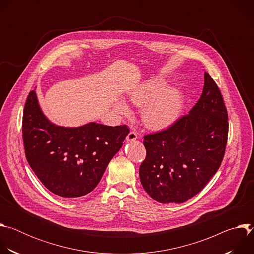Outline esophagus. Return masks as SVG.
I'll use <instances>...</instances> for the list:
<instances>
[{
  "instance_id": "obj_1",
  "label": "esophagus",
  "mask_w": 254,
  "mask_h": 254,
  "mask_svg": "<svg viewBox=\"0 0 254 254\" xmlns=\"http://www.w3.org/2000/svg\"><path fill=\"white\" fill-rule=\"evenodd\" d=\"M136 138H137V134H136V132L133 131V130H130V131L127 133V141H133V140H135Z\"/></svg>"
}]
</instances>
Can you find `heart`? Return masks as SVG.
I'll return each mask as SVG.
<instances>
[{
    "mask_svg": "<svg viewBox=\"0 0 254 254\" xmlns=\"http://www.w3.org/2000/svg\"><path fill=\"white\" fill-rule=\"evenodd\" d=\"M161 79H153L143 83L129 94V100L137 107H142L143 124L152 129H164L172 126L179 117L183 97L176 88H165ZM116 110L122 115H128L127 105L120 101Z\"/></svg>",
    "mask_w": 254,
    "mask_h": 254,
    "instance_id": "b5f03b06",
    "label": "heart"
}]
</instances>
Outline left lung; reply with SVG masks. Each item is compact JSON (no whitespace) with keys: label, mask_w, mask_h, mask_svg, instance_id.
I'll return each mask as SVG.
<instances>
[{"label":"left lung","mask_w":254,"mask_h":254,"mask_svg":"<svg viewBox=\"0 0 254 254\" xmlns=\"http://www.w3.org/2000/svg\"><path fill=\"white\" fill-rule=\"evenodd\" d=\"M228 128L221 91L205 72L202 94L190 113L143 136L147 155L139 179L144 191L160 203H182L197 195L223 161Z\"/></svg>","instance_id":"obj_1"}]
</instances>
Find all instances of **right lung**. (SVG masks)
Wrapping results in <instances>:
<instances>
[{
	"instance_id": "obj_1",
	"label": "right lung",
	"mask_w": 254,
	"mask_h": 254,
	"mask_svg": "<svg viewBox=\"0 0 254 254\" xmlns=\"http://www.w3.org/2000/svg\"><path fill=\"white\" fill-rule=\"evenodd\" d=\"M128 132L127 125L57 127L43 116L34 90L25 102L22 137L26 159L41 183L63 198L90 193Z\"/></svg>"
}]
</instances>
